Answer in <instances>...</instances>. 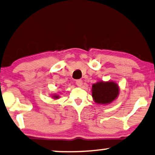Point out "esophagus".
Here are the masks:
<instances>
[{"mask_svg":"<svg viewBox=\"0 0 155 155\" xmlns=\"http://www.w3.org/2000/svg\"><path fill=\"white\" fill-rule=\"evenodd\" d=\"M76 84L77 85V86H79V87H81L82 85H83V81H82L81 80H77V81H76Z\"/></svg>","mask_w":155,"mask_h":155,"instance_id":"obj_1","label":"esophagus"}]
</instances>
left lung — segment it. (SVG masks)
<instances>
[{
  "label": "left lung",
  "mask_w": 155,
  "mask_h": 155,
  "mask_svg": "<svg viewBox=\"0 0 155 155\" xmlns=\"http://www.w3.org/2000/svg\"><path fill=\"white\" fill-rule=\"evenodd\" d=\"M92 97L99 105H108L114 101L120 94L118 84L115 81H101L92 85Z\"/></svg>",
  "instance_id": "8db88e82"
}]
</instances>
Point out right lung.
<instances>
[{"label": "right lung", "mask_w": 155, "mask_h": 155, "mask_svg": "<svg viewBox=\"0 0 155 155\" xmlns=\"http://www.w3.org/2000/svg\"><path fill=\"white\" fill-rule=\"evenodd\" d=\"M51 98H54V99H58L59 98V94H51Z\"/></svg>", "instance_id": "1"}]
</instances>
